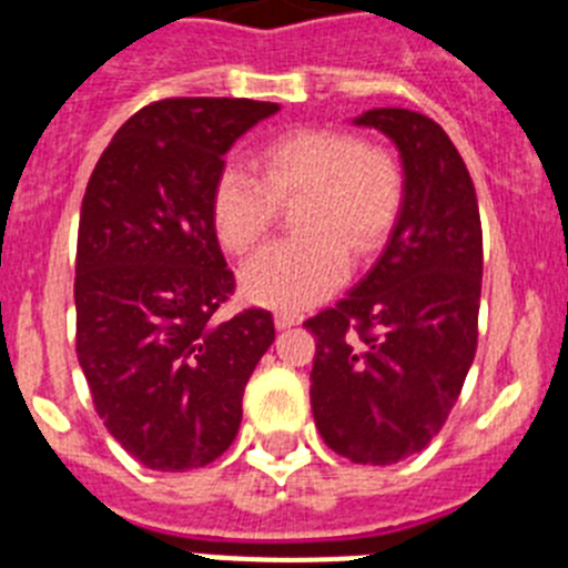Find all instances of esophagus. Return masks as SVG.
<instances>
[{
  "label": "esophagus",
  "mask_w": 568,
  "mask_h": 568,
  "mask_svg": "<svg viewBox=\"0 0 568 568\" xmlns=\"http://www.w3.org/2000/svg\"><path fill=\"white\" fill-rule=\"evenodd\" d=\"M295 324H301L298 313H287V310H278V313H275V327L278 329H290L295 327Z\"/></svg>",
  "instance_id": "esophagus-1"
}]
</instances>
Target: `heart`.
<instances>
[{"label": "heart", "instance_id": "obj_1", "mask_svg": "<svg viewBox=\"0 0 568 568\" xmlns=\"http://www.w3.org/2000/svg\"><path fill=\"white\" fill-rule=\"evenodd\" d=\"M400 168L381 148L338 130H295L261 150V175L239 162L219 170L210 195L215 239L247 253L270 230L278 199L304 193V235L270 244L241 267V293L264 307H313L349 270V247L369 253L400 207Z\"/></svg>", "mask_w": 568, "mask_h": 568}]
</instances>
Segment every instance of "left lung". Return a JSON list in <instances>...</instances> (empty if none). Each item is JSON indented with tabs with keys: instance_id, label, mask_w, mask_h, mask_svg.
I'll list each match as a JSON object with an SVG mask.
<instances>
[{
	"instance_id": "1",
	"label": "left lung",
	"mask_w": 568,
	"mask_h": 568,
	"mask_svg": "<svg viewBox=\"0 0 568 568\" xmlns=\"http://www.w3.org/2000/svg\"><path fill=\"white\" fill-rule=\"evenodd\" d=\"M373 128L400 155V207L384 253L333 310L310 318L313 418L353 464L386 466L420 453L460 395L478 344L484 235L464 159L440 124L375 108Z\"/></svg>"
}]
</instances>
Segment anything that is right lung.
<instances>
[{"label": "right lung", "mask_w": 568, "mask_h": 568, "mask_svg": "<svg viewBox=\"0 0 568 568\" xmlns=\"http://www.w3.org/2000/svg\"><path fill=\"white\" fill-rule=\"evenodd\" d=\"M253 99H164L119 128L79 215L77 353L99 418L148 469L227 453L241 395L275 341L267 310L215 321L233 293L210 195L235 139L278 113Z\"/></svg>", "instance_id": "add662e5"}]
</instances>
